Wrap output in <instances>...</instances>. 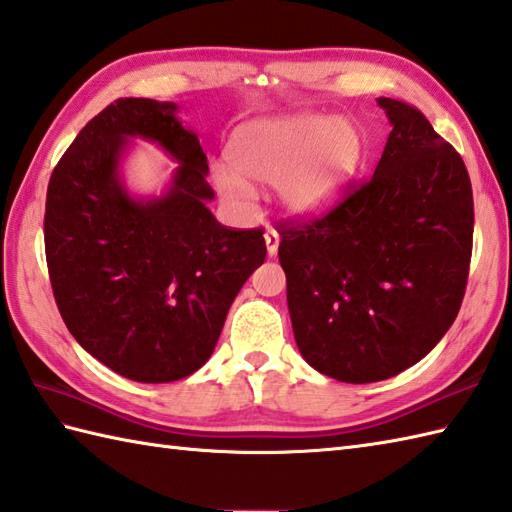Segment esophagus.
<instances>
[{
	"mask_svg": "<svg viewBox=\"0 0 512 512\" xmlns=\"http://www.w3.org/2000/svg\"><path fill=\"white\" fill-rule=\"evenodd\" d=\"M265 243H267V254L276 256L278 245H280V234L274 230V227H269V230L265 232Z\"/></svg>",
	"mask_w": 512,
	"mask_h": 512,
	"instance_id": "34e87169",
	"label": "esophagus"
}]
</instances>
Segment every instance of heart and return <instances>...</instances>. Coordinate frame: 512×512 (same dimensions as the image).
<instances>
[{
	"label": "heart",
	"mask_w": 512,
	"mask_h": 512,
	"mask_svg": "<svg viewBox=\"0 0 512 512\" xmlns=\"http://www.w3.org/2000/svg\"><path fill=\"white\" fill-rule=\"evenodd\" d=\"M366 157L361 133L346 120L317 113H295L243 124L232 135L227 160L232 170H219L221 197L236 208L249 206V186H278L289 212L313 217L342 197Z\"/></svg>",
	"instance_id": "1"
}]
</instances>
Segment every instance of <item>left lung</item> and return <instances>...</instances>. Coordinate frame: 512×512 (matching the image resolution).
<instances>
[{
    "instance_id": "left-lung-1",
    "label": "left lung",
    "mask_w": 512,
    "mask_h": 512,
    "mask_svg": "<svg viewBox=\"0 0 512 512\" xmlns=\"http://www.w3.org/2000/svg\"><path fill=\"white\" fill-rule=\"evenodd\" d=\"M392 131L374 175L333 210L280 225L295 344L344 383L396 377L456 320L473 249L460 153L416 107L379 98Z\"/></svg>"
}]
</instances>
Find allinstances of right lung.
I'll use <instances>...</instances> for the list:
<instances>
[{"label": "right lung", "mask_w": 512, "mask_h": 512, "mask_svg": "<svg viewBox=\"0 0 512 512\" xmlns=\"http://www.w3.org/2000/svg\"><path fill=\"white\" fill-rule=\"evenodd\" d=\"M175 111L151 98L111 102L56 164L45 199V260L67 331L140 383L199 370L267 256L260 227L212 217L208 157ZM129 137L157 141L180 162L162 198L133 200L123 188L117 166Z\"/></svg>", "instance_id": "add662e5"}]
</instances>
